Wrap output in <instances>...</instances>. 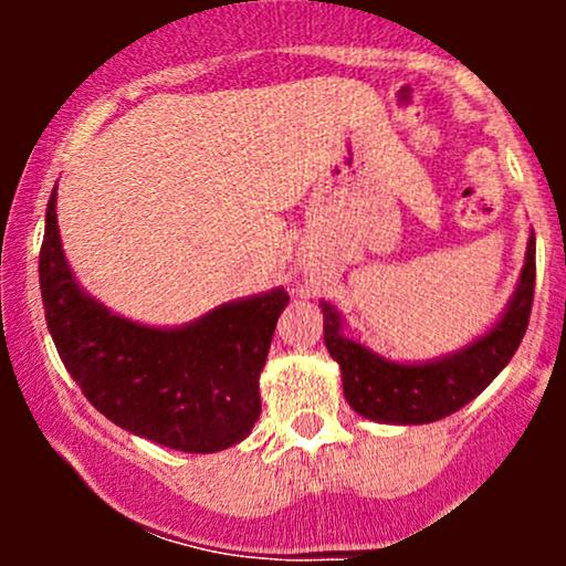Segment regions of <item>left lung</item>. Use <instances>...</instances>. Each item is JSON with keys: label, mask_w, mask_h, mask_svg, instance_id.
Wrapping results in <instances>:
<instances>
[{"label": "left lung", "mask_w": 566, "mask_h": 566, "mask_svg": "<svg viewBox=\"0 0 566 566\" xmlns=\"http://www.w3.org/2000/svg\"><path fill=\"white\" fill-rule=\"evenodd\" d=\"M535 297V233L527 244L522 282L495 327L473 346L433 365H396L340 333V316L322 303L324 346L343 369L348 405L378 423H433L458 412L497 378L527 333Z\"/></svg>", "instance_id": "left-lung-1"}]
</instances>
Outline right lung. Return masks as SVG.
<instances>
[{"mask_svg": "<svg viewBox=\"0 0 566 566\" xmlns=\"http://www.w3.org/2000/svg\"><path fill=\"white\" fill-rule=\"evenodd\" d=\"M39 287L63 365L112 423L180 452L226 450L252 431L261 415L258 378L287 292L220 305L180 329L112 316L71 276L57 237L55 188L39 250Z\"/></svg>", "mask_w": 566, "mask_h": 566, "instance_id": "add662e5", "label": "right lung"}]
</instances>
